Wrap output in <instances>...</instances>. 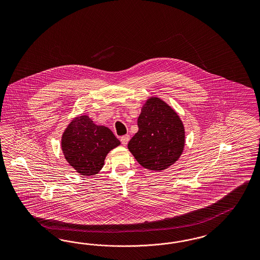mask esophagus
<instances>
[{"instance_id":"34e87169","label":"esophagus","mask_w":260,"mask_h":260,"mask_svg":"<svg viewBox=\"0 0 260 260\" xmlns=\"http://www.w3.org/2000/svg\"><path fill=\"white\" fill-rule=\"evenodd\" d=\"M120 140H121V143L124 145V146H126V144L128 143L129 141V135H124V136H122L121 138H120Z\"/></svg>"}]
</instances>
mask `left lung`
<instances>
[{
    "label": "left lung",
    "instance_id": "1",
    "mask_svg": "<svg viewBox=\"0 0 260 260\" xmlns=\"http://www.w3.org/2000/svg\"><path fill=\"white\" fill-rule=\"evenodd\" d=\"M137 125L138 132L127 148L142 167L160 172L178 160L185 146V128L167 103L157 97L148 99Z\"/></svg>",
    "mask_w": 260,
    "mask_h": 260
}]
</instances>
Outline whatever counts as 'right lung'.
<instances>
[{"label": "right lung", "instance_id": "obj_1", "mask_svg": "<svg viewBox=\"0 0 260 260\" xmlns=\"http://www.w3.org/2000/svg\"><path fill=\"white\" fill-rule=\"evenodd\" d=\"M120 141L109 127L97 126L87 115L73 119L62 136V150L70 165L81 175L100 172L110 150Z\"/></svg>", "mask_w": 260, "mask_h": 260}]
</instances>
